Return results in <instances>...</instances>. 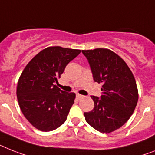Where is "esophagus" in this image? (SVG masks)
<instances>
[{"label":"esophagus","instance_id":"esophagus-1","mask_svg":"<svg viewBox=\"0 0 155 155\" xmlns=\"http://www.w3.org/2000/svg\"><path fill=\"white\" fill-rule=\"evenodd\" d=\"M76 97L78 100H80V99H81V98H83V96L81 95V94H79V93H77Z\"/></svg>","mask_w":155,"mask_h":155}]
</instances>
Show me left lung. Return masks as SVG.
Listing matches in <instances>:
<instances>
[{"label": "left lung", "instance_id": "8db88e82", "mask_svg": "<svg viewBox=\"0 0 155 155\" xmlns=\"http://www.w3.org/2000/svg\"><path fill=\"white\" fill-rule=\"evenodd\" d=\"M82 53L89 61L93 80L103 85L101 99L91 96L94 108L84 113L85 120L100 132H112L135 111L139 99L135 79L126 62L111 50H83Z\"/></svg>", "mask_w": 155, "mask_h": 155}]
</instances>
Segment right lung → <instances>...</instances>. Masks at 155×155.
<instances>
[{
	"label": "right lung",
	"instance_id": "1",
	"mask_svg": "<svg viewBox=\"0 0 155 155\" xmlns=\"http://www.w3.org/2000/svg\"><path fill=\"white\" fill-rule=\"evenodd\" d=\"M80 52L58 46L47 47L23 70L16 89L18 103L25 118L39 131L55 130L66 120L76 94L62 91L54 83Z\"/></svg>",
	"mask_w": 155,
	"mask_h": 155
}]
</instances>
